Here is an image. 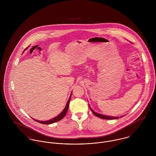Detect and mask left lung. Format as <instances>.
Returning a JSON list of instances; mask_svg holds the SVG:
<instances>
[{
    "label": "left lung",
    "mask_w": 156,
    "mask_h": 156,
    "mask_svg": "<svg viewBox=\"0 0 156 156\" xmlns=\"http://www.w3.org/2000/svg\"><path fill=\"white\" fill-rule=\"evenodd\" d=\"M90 108V106H89ZM91 111L92 112V113L95 115L97 116V117L100 118H101V119H118L119 118V117H113V116H106V115H101V114H99V113H97L96 112L94 111L92 109H90ZM122 117V116H121Z\"/></svg>",
    "instance_id": "obj_1"
}]
</instances>
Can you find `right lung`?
Returning a JSON list of instances; mask_svg holds the SVG:
<instances>
[{
    "mask_svg": "<svg viewBox=\"0 0 156 156\" xmlns=\"http://www.w3.org/2000/svg\"><path fill=\"white\" fill-rule=\"evenodd\" d=\"M71 94L72 92L71 93V95H70V97L67 101V105H66V106L65 108V109L63 110V111L58 116H56L55 118L51 119H50L48 121H38V120H36V119H34L35 121H36L37 122H40V123H41V124H52V123H55L56 122H58L59 121H60L61 119H62L66 115L67 113V111H68V107H69V100H70V98H71Z\"/></svg>",
    "mask_w": 156,
    "mask_h": 156,
    "instance_id": "obj_1",
    "label": "right lung"
}]
</instances>
